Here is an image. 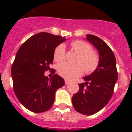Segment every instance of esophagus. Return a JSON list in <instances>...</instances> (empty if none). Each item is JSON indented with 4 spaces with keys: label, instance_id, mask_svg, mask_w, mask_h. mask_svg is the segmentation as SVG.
I'll use <instances>...</instances> for the list:
<instances>
[{
    "label": "esophagus",
    "instance_id": "esophagus-1",
    "mask_svg": "<svg viewBox=\"0 0 132 132\" xmlns=\"http://www.w3.org/2000/svg\"><path fill=\"white\" fill-rule=\"evenodd\" d=\"M64 82H65V84L68 85L69 83H70V82L68 80H66H66H64Z\"/></svg>",
    "mask_w": 132,
    "mask_h": 132
}]
</instances>
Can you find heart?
I'll use <instances>...</instances> for the list:
<instances>
[{
  "label": "heart",
  "instance_id": "heart-1",
  "mask_svg": "<svg viewBox=\"0 0 132 132\" xmlns=\"http://www.w3.org/2000/svg\"><path fill=\"white\" fill-rule=\"evenodd\" d=\"M71 46L76 52L79 54L76 60L78 63L71 64L62 62L59 64L57 66V72L59 75L66 79L71 80L83 74L85 69L87 73L93 72L96 69L99 63V57L92 50L90 45L84 41L77 40L73 41ZM65 45L60 44L54 50V60L56 62H61L65 59Z\"/></svg>",
  "mask_w": 132,
  "mask_h": 132
}]
</instances>
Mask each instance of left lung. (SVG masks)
Returning a JSON list of instances; mask_svg holds the SVG:
<instances>
[{
    "instance_id": "left-lung-1",
    "label": "left lung",
    "mask_w": 132,
    "mask_h": 132,
    "mask_svg": "<svg viewBox=\"0 0 132 132\" xmlns=\"http://www.w3.org/2000/svg\"><path fill=\"white\" fill-rule=\"evenodd\" d=\"M87 39L99 54V63L91 74L84 77L85 83L79 84V90L72 97L76 111L90 116L102 110L109 103L118 80L116 60L105 41L94 35L87 34Z\"/></svg>"
}]
</instances>
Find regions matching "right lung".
<instances>
[{"instance_id": "add662e5", "label": "right lung", "mask_w": 132, "mask_h": 132, "mask_svg": "<svg viewBox=\"0 0 132 132\" xmlns=\"http://www.w3.org/2000/svg\"><path fill=\"white\" fill-rule=\"evenodd\" d=\"M66 40L65 37L39 32L25 41L17 52L11 67L14 91L22 105L33 112L48 110L55 92L65 84L57 74L48 78L44 73L52 63L55 48Z\"/></svg>"}]
</instances>
